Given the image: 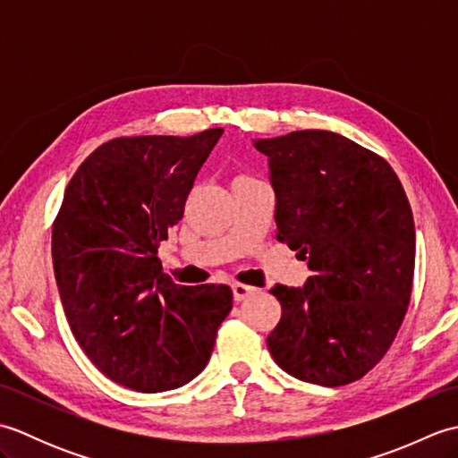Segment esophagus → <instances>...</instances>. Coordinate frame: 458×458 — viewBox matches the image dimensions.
<instances>
[{
    "label": "esophagus",
    "instance_id": "esophagus-1",
    "mask_svg": "<svg viewBox=\"0 0 458 458\" xmlns=\"http://www.w3.org/2000/svg\"><path fill=\"white\" fill-rule=\"evenodd\" d=\"M232 293H234V299H236V301H244L246 297L254 295L256 289L246 285V284H232Z\"/></svg>",
    "mask_w": 458,
    "mask_h": 458
}]
</instances>
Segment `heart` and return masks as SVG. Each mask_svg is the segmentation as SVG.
I'll list each match as a JSON object with an SVG mask.
<instances>
[{"label": "heart", "mask_w": 458, "mask_h": 458, "mask_svg": "<svg viewBox=\"0 0 458 458\" xmlns=\"http://www.w3.org/2000/svg\"><path fill=\"white\" fill-rule=\"evenodd\" d=\"M240 179H250V177H240Z\"/></svg>", "instance_id": "b5f03b06"}]
</instances>
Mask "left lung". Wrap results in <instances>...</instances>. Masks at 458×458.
<instances>
[{
	"label": "left lung",
	"instance_id": "left-lung-1",
	"mask_svg": "<svg viewBox=\"0 0 458 458\" xmlns=\"http://www.w3.org/2000/svg\"><path fill=\"white\" fill-rule=\"evenodd\" d=\"M269 157L276 238L307 259L303 287L276 285L281 318L267 348L281 369L336 387L366 376L411 299L415 224L384 157L325 130L258 140Z\"/></svg>",
	"mask_w": 458,
	"mask_h": 458
}]
</instances>
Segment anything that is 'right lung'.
<instances>
[{
    "label": "right lung",
    "instance_id": "add662e5",
    "mask_svg": "<svg viewBox=\"0 0 458 458\" xmlns=\"http://www.w3.org/2000/svg\"><path fill=\"white\" fill-rule=\"evenodd\" d=\"M222 133L102 143L72 174L53 222L55 277L76 343L130 390H174L199 376L232 309L228 285H177L157 258Z\"/></svg>",
    "mask_w": 458,
    "mask_h": 458
}]
</instances>
